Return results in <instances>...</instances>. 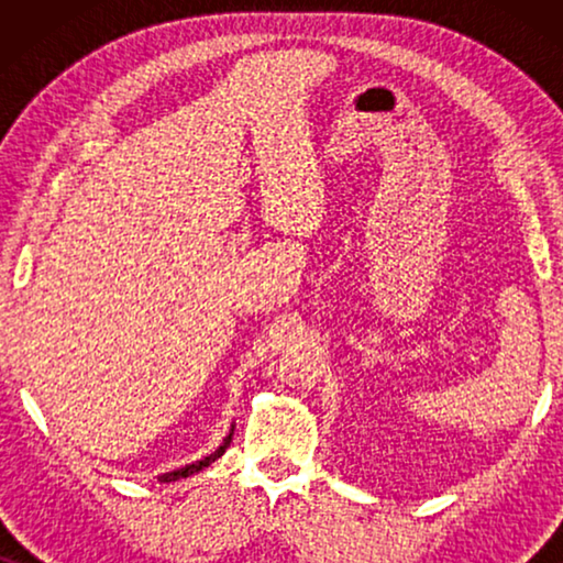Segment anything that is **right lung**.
I'll use <instances>...</instances> for the list:
<instances>
[{"mask_svg": "<svg viewBox=\"0 0 563 563\" xmlns=\"http://www.w3.org/2000/svg\"><path fill=\"white\" fill-rule=\"evenodd\" d=\"M230 441H233V433H228V438L225 441H222V445L214 453H210V456H205L202 461H195V464H187L184 468H174V472H168V474H161L158 476V482H176V479H187V476H191V474H197V472H202L205 466H210L212 461H218L222 453H225V449L230 445Z\"/></svg>", "mask_w": 563, "mask_h": 563, "instance_id": "add662e5", "label": "right lung"}]
</instances>
